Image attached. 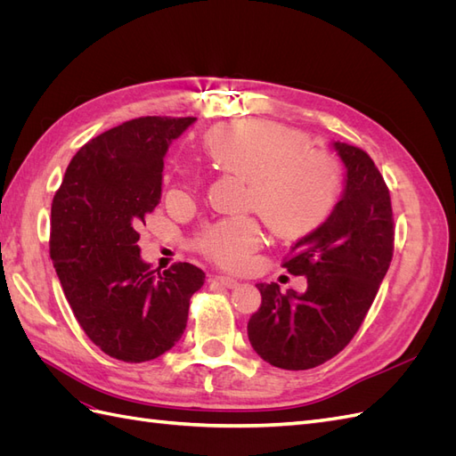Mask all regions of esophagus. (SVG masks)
Masks as SVG:
<instances>
[{
    "mask_svg": "<svg viewBox=\"0 0 456 456\" xmlns=\"http://www.w3.org/2000/svg\"><path fill=\"white\" fill-rule=\"evenodd\" d=\"M213 280L226 289H236L240 285V281L236 278H230V275H215Z\"/></svg>",
    "mask_w": 456,
    "mask_h": 456,
    "instance_id": "34e87169",
    "label": "esophagus"
}]
</instances>
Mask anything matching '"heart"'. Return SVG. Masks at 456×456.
Instances as JSON below:
<instances>
[{"label":"heart","instance_id":"b5f03b06","mask_svg":"<svg viewBox=\"0 0 456 456\" xmlns=\"http://www.w3.org/2000/svg\"><path fill=\"white\" fill-rule=\"evenodd\" d=\"M300 133L272 121L218 126L205 148L226 171L249 176V207L270 228L300 238L322 226L333 213L342 190L340 165L333 154L305 148ZM191 184H198L196 178ZM265 241L255 216L220 218L196 236V249L224 268H243Z\"/></svg>","mask_w":456,"mask_h":456}]
</instances>
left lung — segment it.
Returning a JSON list of instances; mask_svg holds the SVG:
<instances>
[{"label":"left lung","instance_id":"8db88e82","mask_svg":"<svg viewBox=\"0 0 456 456\" xmlns=\"http://www.w3.org/2000/svg\"><path fill=\"white\" fill-rule=\"evenodd\" d=\"M346 188L325 223L298 240L283 268L306 275L305 293L258 283L260 308L247 323L251 346L273 367L314 369L348 346L394 256L390 190L362 148L335 142Z\"/></svg>","mask_w":456,"mask_h":456}]
</instances>
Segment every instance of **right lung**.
Here are the masks:
<instances>
[{"label": "right lung", "mask_w": 456, "mask_h": 456, "mask_svg": "<svg viewBox=\"0 0 456 456\" xmlns=\"http://www.w3.org/2000/svg\"><path fill=\"white\" fill-rule=\"evenodd\" d=\"M196 118L146 116L79 148L51 205L49 253L77 323L110 357L156 360L183 337L205 273L190 262L159 273L136 241L161 198L163 156Z\"/></svg>", "instance_id": "add662e5"}]
</instances>
